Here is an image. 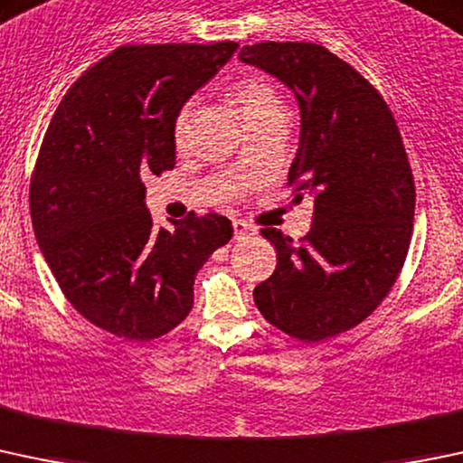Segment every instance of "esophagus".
<instances>
[{"instance_id":"1","label":"esophagus","mask_w":463,"mask_h":463,"mask_svg":"<svg viewBox=\"0 0 463 463\" xmlns=\"http://www.w3.org/2000/svg\"><path fill=\"white\" fill-rule=\"evenodd\" d=\"M232 228H235L237 240H241V237H246V235H255V231H257L252 223L244 222V219H232Z\"/></svg>"}]
</instances>
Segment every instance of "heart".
Listing matches in <instances>:
<instances>
[{
  "mask_svg": "<svg viewBox=\"0 0 463 463\" xmlns=\"http://www.w3.org/2000/svg\"><path fill=\"white\" fill-rule=\"evenodd\" d=\"M231 99L240 109L246 124L248 121L260 119V117L275 113V110H284V101H281L279 92L264 77H246V80L237 81L231 90ZM191 113L193 101H188V104H184L179 109L177 117H175L173 137L177 146H184V142H186L188 126H191Z\"/></svg>",
  "mask_w": 463,
  "mask_h": 463,
  "instance_id": "heart-1",
  "label": "heart"
}]
</instances>
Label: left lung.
Returning a JSON list of instances; mask_svg holds the SVG:
<instances>
[{"instance_id": "1", "label": "left lung", "mask_w": 463, "mask_h": 463, "mask_svg": "<svg viewBox=\"0 0 463 463\" xmlns=\"http://www.w3.org/2000/svg\"><path fill=\"white\" fill-rule=\"evenodd\" d=\"M240 61L275 77L299 106V148L288 173L295 199L310 194L304 240L277 228V269L255 286L257 308L301 342L344 333L382 304L395 284L415 217L411 164L386 101L319 43L261 42Z\"/></svg>"}]
</instances>
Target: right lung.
Wrapping results in <instances>:
<instances>
[{"label": "right lung", "mask_w": 463, "mask_h": 463, "mask_svg": "<svg viewBox=\"0 0 463 463\" xmlns=\"http://www.w3.org/2000/svg\"><path fill=\"white\" fill-rule=\"evenodd\" d=\"M235 42L117 48L57 106L31 184L39 250L77 313L130 342L166 335L193 308L194 275L232 226L203 215L155 228L144 177L175 166L173 124Z\"/></svg>", "instance_id": "add662e5"}]
</instances>
